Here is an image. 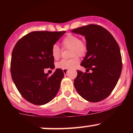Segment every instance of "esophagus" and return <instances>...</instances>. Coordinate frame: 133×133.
Returning <instances> with one entry per match:
<instances>
[{
  "label": "esophagus",
  "instance_id": "obj_1",
  "mask_svg": "<svg viewBox=\"0 0 133 133\" xmlns=\"http://www.w3.org/2000/svg\"><path fill=\"white\" fill-rule=\"evenodd\" d=\"M68 69H63V72H64V74H66L67 72H68Z\"/></svg>",
  "mask_w": 133,
  "mask_h": 133
}]
</instances>
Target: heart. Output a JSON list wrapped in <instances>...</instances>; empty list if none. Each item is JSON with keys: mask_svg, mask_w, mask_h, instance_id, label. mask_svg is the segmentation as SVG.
I'll return each mask as SVG.
<instances>
[{"mask_svg": "<svg viewBox=\"0 0 133 133\" xmlns=\"http://www.w3.org/2000/svg\"><path fill=\"white\" fill-rule=\"evenodd\" d=\"M62 45L64 48H71L70 59H62L56 64V67L61 69H68L74 68L79 63V56H82L87 51V45L84 41L79 40L77 36L68 34L62 39ZM61 54V50L57 44H54L51 49V55L55 60L59 59Z\"/></svg>", "mask_w": 133, "mask_h": 133, "instance_id": "obj_1", "label": "heart"}]
</instances>
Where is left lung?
<instances>
[{
	"label": "left lung",
	"mask_w": 133,
	"mask_h": 133,
	"mask_svg": "<svg viewBox=\"0 0 133 133\" xmlns=\"http://www.w3.org/2000/svg\"><path fill=\"white\" fill-rule=\"evenodd\" d=\"M84 36L87 52L81 65L86 71H77L74 82L82 98L96 103L106 99L116 86L122 71V58L116 41L108 30L90 24L71 30Z\"/></svg>",
	"instance_id": "obj_1"
}]
</instances>
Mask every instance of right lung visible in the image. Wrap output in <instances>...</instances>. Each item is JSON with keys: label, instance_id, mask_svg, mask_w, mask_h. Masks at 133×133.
Instances as JSON below:
<instances>
[{"label": "right lung", "instance_id": "obj_1", "mask_svg": "<svg viewBox=\"0 0 133 133\" xmlns=\"http://www.w3.org/2000/svg\"><path fill=\"white\" fill-rule=\"evenodd\" d=\"M65 31H34L17 42L12 53L10 72L20 94L35 105L48 103L57 94L64 72L56 69L51 76L44 69H54L52 47Z\"/></svg>", "mask_w": 133, "mask_h": 133}]
</instances>
